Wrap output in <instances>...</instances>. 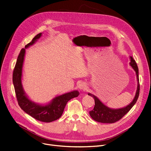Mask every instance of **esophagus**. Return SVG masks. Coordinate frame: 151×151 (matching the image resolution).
<instances>
[{"label": "esophagus", "mask_w": 151, "mask_h": 151, "mask_svg": "<svg viewBox=\"0 0 151 151\" xmlns=\"http://www.w3.org/2000/svg\"><path fill=\"white\" fill-rule=\"evenodd\" d=\"M86 85L84 82H81L78 85V89L80 91H85L86 89Z\"/></svg>", "instance_id": "1"}]
</instances>
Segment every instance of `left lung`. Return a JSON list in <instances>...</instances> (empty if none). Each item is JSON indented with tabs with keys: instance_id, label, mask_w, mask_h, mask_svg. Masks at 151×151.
I'll return each mask as SVG.
<instances>
[{
	"instance_id": "1",
	"label": "left lung",
	"mask_w": 151,
	"mask_h": 151,
	"mask_svg": "<svg viewBox=\"0 0 151 151\" xmlns=\"http://www.w3.org/2000/svg\"><path fill=\"white\" fill-rule=\"evenodd\" d=\"M130 63L129 65L135 72L137 81V88L136 93L133 99V100L128 105L121 108H111L105 105L97 96L88 92V95L93 97L95 100V106L94 109L89 111V115L94 120L103 123H113L120 120L124 115L128 112L130 109L135 105L139 96L140 92V85H139V78H138V68L137 65L135 61L134 60L132 57L130 56Z\"/></svg>"
}]
</instances>
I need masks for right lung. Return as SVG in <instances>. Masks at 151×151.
<instances>
[{"mask_svg": "<svg viewBox=\"0 0 151 151\" xmlns=\"http://www.w3.org/2000/svg\"><path fill=\"white\" fill-rule=\"evenodd\" d=\"M42 36V32L37 34L30 43L21 50L13 71V82L18 104L21 109L39 121L49 123L59 119L63 112L67 102L73 98L78 97L80 93L77 90H73L60 96H56L50 102L43 104L34 102L27 94L22 85L23 66L25 50L33 45Z\"/></svg>", "mask_w": 151, "mask_h": 151, "instance_id": "obj_1", "label": "right lung"}]
</instances>
